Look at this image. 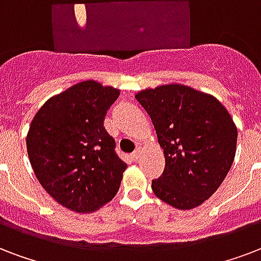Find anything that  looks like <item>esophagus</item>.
Wrapping results in <instances>:
<instances>
[{"label": "esophagus", "mask_w": 261, "mask_h": 261, "mask_svg": "<svg viewBox=\"0 0 261 261\" xmlns=\"http://www.w3.org/2000/svg\"><path fill=\"white\" fill-rule=\"evenodd\" d=\"M139 157H141V146H138V148L134 150V153H133V160H134V162H138Z\"/></svg>", "instance_id": "34e87169"}]
</instances>
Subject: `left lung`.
Masks as SVG:
<instances>
[{
	"label": "left lung",
	"instance_id": "obj_1",
	"mask_svg": "<svg viewBox=\"0 0 261 261\" xmlns=\"http://www.w3.org/2000/svg\"><path fill=\"white\" fill-rule=\"evenodd\" d=\"M135 98L152 119L166 167L152 180L160 200L192 210L214 194L234 162L237 127L210 94L180 85L139 91Z\"/></svg>",
	"mask_w": 261,
	"mask_h": 261
}]
</instances>
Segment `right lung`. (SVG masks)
I'll return each mask as SVG.
<instances>
[{
	"mask_svg": "<svg viewBox=\"0 0 261 261\" xmlns=\"http://www.w3.org/2000/svg\"><path fill=\"white\" fill-rule=\"evenodd\" d=\"M117 97L94 81L77 83L46 101L30 127L27 152L39 184L79 214L111 201L127 168L102 124Z\"/></svg>",
	"mask_w": 261,
	"mask_h": 261,
	"instance_id": "add662e5",
	"label": "right lung"
}]
</instances>
